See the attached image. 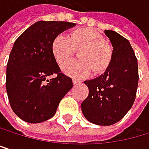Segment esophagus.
Instances as JSON below:
<instances>
[{"mask_svg": "<svg viewBox=\"0 0 149 149\" xmlns=\"http://www.w3.org/2000/svg\"><path fill=\"white\" fill-rule=\"evenodd\" d=\"M72 83H73L74 85H77V84L80 83V81H79V80H77V79H72Z\"/></svg>", "mask_w": 149, "mask_h": 149, "instance_id": "1", "label": "esophagus"}]
</instances>
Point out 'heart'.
Wrapping results in <instances>:
<instances>
[{"instance_id":"heart-1","label":"heart","mask_w":149,"mask_h":149,"mask_svg":"<svg viewBox=\"0 0 149 149\" xmlns=\"http://www.w3.org/2000/svg\"><path fill=\"white\" fill-rule=\"evenodd\" d=\"M75 50H80L78 54L80 61H69L61 66L62 72L75 79L88 77L92 70L95 74L102 73L112 59V50L103 36L88 28L77 29L69 36L59 35L52 43V52L58 63L70 58Z\"/></svg>"}]
</instances>
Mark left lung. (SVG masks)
Segmentation results:
<instances>
[{
    "instance_id": "left-lung-1",
    "label": "left lung",
    "mask_w": 149,
    "mask_h": 149,
    "mask_svg": "<svg viewBox=\"0 0 149 149\" xmlns=\"http://www.w3.org/2000/svg\"><path fill=\"white\" fill-rule=\"evenodd\" d=\"M113 47L104 74L84 83L88 95L81 110L88 122L101 126L118 123L132 106L138 88V61L130 42L113 30H104Z\"/></svg>"
}]
</instances>
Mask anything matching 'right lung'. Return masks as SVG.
I'll return each mask as SVG.
<instances>
[{
  "mask_svg": "<svg viewBox=\"0 0 149 149\" xmlns=\"http://www.w3.org/2000/svg\"><path fill=\"white\" fill-rule=\"evenodd\" d=\"M75 26L66 21H37L15 41L7 63L6 90L13 112L23 121L39 123L52 118L73 87L72 79L61 72L52 43ZM53 74L57 76L47 80Z\"/></svg>",
  "mask_w": 149,
  "mask_h": 149,
  "instance_id": "add662e5",
  "label": "right lung"
}]
</instances>
